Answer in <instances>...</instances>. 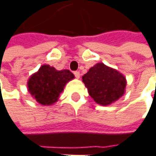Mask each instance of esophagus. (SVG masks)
Segmentation results:
<instances>
[{"label": "esophagus", "mask_w": 156, "mask_h": 156, "mask_svg": "<svg viewBox=\"0 0 156 156\" xmlns=\"http://www.w3.org/2000/svg\"><path fill=\"white\" fill-rule=\"evenodd\" d=\"M73 73H74V75H75V77H76L77 79H79V78L81 77V73H80V72H77V71H76V72H74Z\"/></svg>", "instance_id": "obj_1"}]
</instances>
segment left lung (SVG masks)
Here are the masks:
<instances>
[{
    "instance_id": "obj_1",
    "label": "left lung",
    "mask_w": 156,
    "mask_h": 156,
    "mask_svg": "<svg viewBox=\"0 0 156 156\" xmlns=\"http://www.w3.org/2000/svg\"><path fill=\"white\" fill-rule=\"evenodd\" d=\"M90 96L101 106H108L125 94L126 77L116 69L98 63L83 76Z\"/></svg>"
}]
</instances>
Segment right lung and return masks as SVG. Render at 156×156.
Instances as JSON below:
<instances>
[{
	"instance_id": "obj_1",
	"label": "right lung",
	"mask_w": 156,
	"mask_h": 156,
	"mask_svg": "<svg viewBox=\"0 0 156 156\" xmlns=\"http://www.w3.org/2000/svg\"><path fill=\"white\" fill-rule=\"evenodd\" d=\"M74 75L69 70H57L49 65H42L27 81L28 92L42 106L56 103L64 90L66 84L72 81Z\"/></svg>"
}]
</instances>
